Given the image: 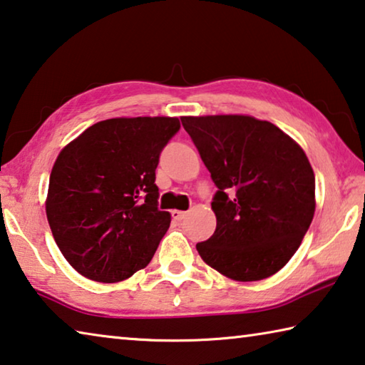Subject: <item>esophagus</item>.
Returning <instances> with one entry per match:
<instances>
[{"instance_id":"34e87169","label":"esophagus","mask_w":365,"mask_h":365,"mask_svg":"<svg viewBox=\"0 0 365 365\" xmlns=\"http://www.w3.org/2000/svg\"><path fill=\"white\" fill-rule=\"evenodd\" d=\"M171 217L173 220H176V222H181V220L186 217V212H181V210H173L171 212Z\"/></svg>"}]
</instances>
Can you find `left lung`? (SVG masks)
Wrapping results in <instances>:
<instances>
[{
	"mask_svg": "<svg viewBox=\"0 0 365 365\" xmlns=\"http://www.w3.org/2000/svg\"><path fill=\"white\" fill-rule=\"evenodd\" d=\"M182 126L217 186V230L197 244L205 264L259 282L288 264L315 212V176L302 148L252 116H184Z\"/></svg>",
	"mask_w": 365,
	"mask_h": 365,
	"instance_id": "8db88e82",
	"label": "left lung"
}]
</instances>
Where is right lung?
<instances>
[{
	"instance_id": "1",
	"label": "right lung",
	"mask_w": 365,
	"mask_h": 365,
	"mask_svg": "<svg viewBox=\"0 0 365 365\" xmlns=\"http://www.w3.org/2000/svg\"><path fill=\"white\" fill-rule=\"evenodd\" d=\"M178 118H115L66 145L50 175L46 218L64 259L83 277L116 283L145 267L168 231L155 184Z\"/></svg>"
}]
</instances>
